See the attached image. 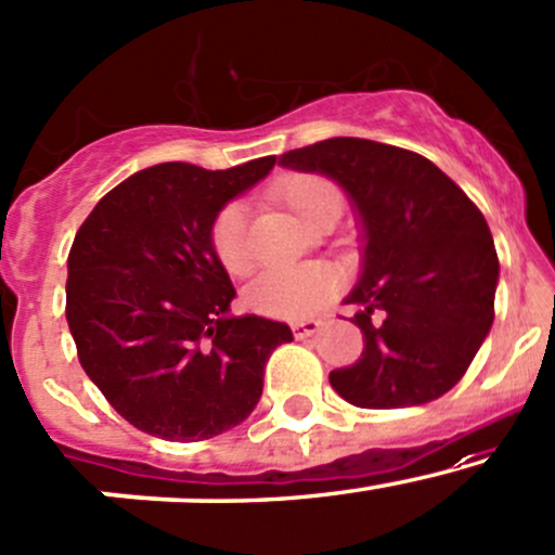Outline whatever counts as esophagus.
I'll return each mask as SVG.
<instances>
[{"label":"esophagus","instance_id":"34e87169","mask_svg":"<svg viewBox=\"0 0 555 555\" xmlns=\"http://www.w3.org/2000/svg\"><path fill=\"white\" fill-rule=\"evenodd\" d=\"M321 328V321L319 319H297L292 321V332H295L297 339H306V337H313L315 332Z\"/></svg>","mask_w":555,"mask_h":555}]
</instances>
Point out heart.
<instances>
[{"instance_id":"obj_1","label":"heart","mask_w":555,"mask_h":555,"mask_svg":"<svg viewBox=\"0 0 555 555\" xmlns=\"http://www.w3.org/2000/svg\"><path fill=\"white\" fill-rule=\"evenodd\" d=\"M279 197L289 205L302 221L313 223L328 199L339 192L332 181L321 176L297 173L279 184ZM210 247L223 271L231 276H245L253 268V247L247 234V210L242 203H229L216 212L210 223ZM339 289V276L328 266L308 263L295 268H273L260 273L245 289V306L266 319H300L324 306Z\"/></svg>"}]
</instances>
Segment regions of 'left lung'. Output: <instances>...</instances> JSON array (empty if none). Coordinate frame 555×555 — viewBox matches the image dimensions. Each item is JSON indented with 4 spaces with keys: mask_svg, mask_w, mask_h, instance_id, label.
Listing matches in <instances>:
<instances>
[{
    "mask_svg": "<svg viewBox=\"0 0 555 555\" xmlns=\"http://www.w3.org/2000/svg\"><path fill=\"white\" fill-rule=\"evenodd\" d=\"M279 163L337 181L358 212L363 271L347 302L363 332L352 366L328 374L358 408H408L461 382L495 319L498 253L464 189L424 155L334 137Z\"/></svg>",
    "mask_w": 555,
    "mask_h": 555,
    "instance_id": "left-lung-1",
    "label": "left lung"
}]
</instances>
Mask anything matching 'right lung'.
I'll list each match as a JSON object with an SVG mask.
<instances>
[{
	"instance_id": "add662e5",
	"label": "right lung",
	"mask_w": 555,
	"mask_h": 555,
	"mask_svg": "<svg viewBox=\"0 0 555 555\" xmlns=\"http://www.w3.org/2000/svg\"><path fill=\"white\" fill-rule=\"evenodd\" d=\"M273 163L144 168L109 189L73 240L65 315L78 361L152 437L210 440L245 422L268 358L292 343L282 321L229 315L236 289L210 247L216 212Z\"/></svg>"
}]
</instances>
